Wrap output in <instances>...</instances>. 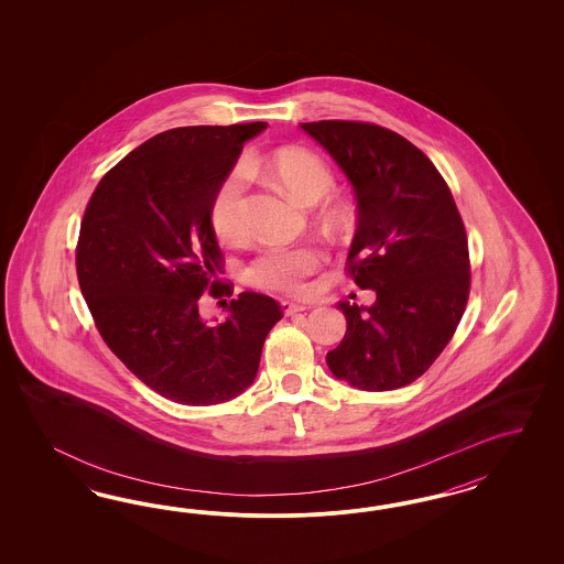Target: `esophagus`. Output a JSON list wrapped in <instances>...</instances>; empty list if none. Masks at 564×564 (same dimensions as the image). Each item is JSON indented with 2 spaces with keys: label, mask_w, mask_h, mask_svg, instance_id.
Wrapping results in <instances>:
<instances>
[{
  "label": "esophagus",
  "mask_w": 564,
  "mask_h": 564,
  "mask_svg": "<svg viewBox=\"0 0 564 564\" xmlns=\"http://www.w3.org/2000/svg\"><path fill=\"white\" fill-rule=\"evenodd\" d=\"M281 310H283L288 316H291V314H295V312L306 310V306H304V304H295V302H290V300H283V302H281Z\"/></svg>",
  "instance_id": "obj_1"
}]
</instances>
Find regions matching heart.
I'll list each match as a JSON object with an SVG mask.
<instances>
[{"label": "heart", "instance_id": "obj_1", "mask_svg": "<svg viewBox=\"0 0 564 564\" xmlns=\"http://www.w3.org/2000/svg\"><path fill=\"white\" fill-rule=\"evenodd\" d=\"M246 170L267 171L293 200L312 206L321 203L333 188V173L318 154L290 147L269 156H250L223 177L210 203V225L223 241H238L246 234ZM326 225L341 229L351 219V208L341 200L326 203ZM321 252L314 248H267L248 267L246 276L252 285L264 290L302 293L306 276L321 267Z\"/></svg>", "mask_w": 564, "mask_h": 564}]
</instances>
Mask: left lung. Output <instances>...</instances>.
Returning a JSON list of instances; mask_svg holds the SVG:
<instances>
[{
	"label": "left lung",
	"mask_w": 564,
	"mask_h": 564,
	"mask_svg": "<svg viewBox=\"0 0 564 564\" xmlns=\"http://www.w3.org/2000/svg\"><path fill=\"white\" fill-rule=\"evenodd\" d=\"M341 167L358 200L349 273L372 306L339 302L347 330L330 372L361 391H393L426 372L462 321L469 250L443 175L410 140L361 121L300 123Z\"/></svg>",
	"instance_id": "8db88e82"
}]
</instances>
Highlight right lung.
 I'll return each mask as SVG.
<instances>
[{"mask_svg":"<svg viewBox=\"0 0 564 564\" xmlns=\"http://www.w3.org/2000/svg\"><path fill=\"white\" fill-rule=\"evenodd\" d=\"M264 121L173 128L105 173L86 206L76 248L78 283L102 341L154 393L217 405L257 378L262 345L283 310L243 291L223 300L225 321L200 314L221 269L210 203L243 142ZM221 285L210 288L219 297Z\"/></svg>","mask_w":564,"mask_h":564,"instance_id":"right-lung-1","label":"right lung"}]
</instances>
